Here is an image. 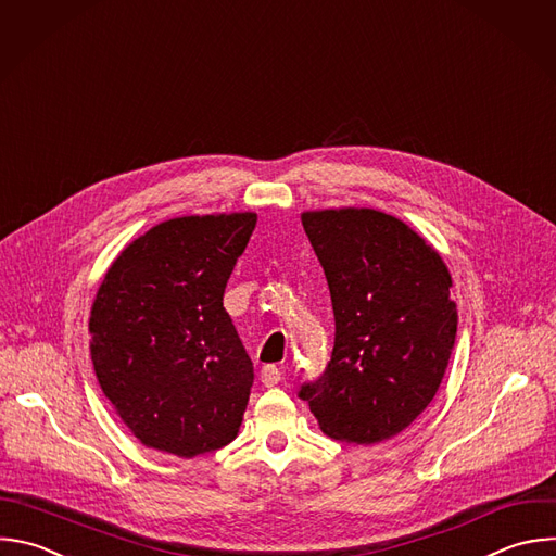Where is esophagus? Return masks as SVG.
<instances>
[{
    "mask_svg": "<svg viewBox=\"0 0 556 556\" xmlns=\"http://www.w3.org/2000/svg\"><path fill=\"white\" fill-rule=\"evenodd\" d=\"M281 382V371L275 364H266L262 368V384L264 387H277Z\"/></svg>",
    "mask_w": 556,
    "mask_h": 556,
    "instance_id": "obj_1",
    "label": "esophagus"
}]
</instances>
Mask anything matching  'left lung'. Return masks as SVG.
Wrapping results in <instances>:
<instances>
[{
  "instance_id": "obj_1",
  "label": "left lung",
  "mask_w": 556,
  "mask_h": 556,
  "mask_svg": "<svg viewBox=\"0 0 556 556\" xmlns=\"http://www.w3.org/2000/svg\"><path fill=\"white\" fill-rule=\"evenodd\" d=\"M325 270L336 338L320 380L299 393L320 430L374 445L434 400L456 340L452 275L404 220L368 207L301 214Z\"/></svg>"
}]
</instances>
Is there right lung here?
<instances>
[{
    "label": "right lung",
    "mask_w": 556,
    "mask_h": 556,
    "mask_svg": "<svg viewBox=\"0 0 556 556\" xmlns=\"http://www.w3.org/2000/svg\"><path fill=\"white\" fill-rule=\"evenodd\" d=\"M255 223L253 212L172 218L109 266L89 349L104 397L141 445L194 458L238 437L253 362L223 296Z\"/></svg>",
    "instance_id": "obj_1"
}]
</instances>
